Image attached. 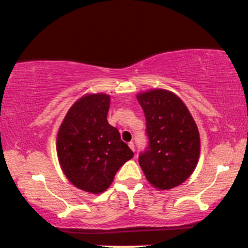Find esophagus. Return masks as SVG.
I'll return each mask as SVG.
<instances>
[{
	"mask_svg": "<svg viewBox=\"0 0 248 248\" xmlns=\"http://www.w3.org/2000/svg\"><path fill=\"white\" fill-rule=\"evenodd\" d=\"M128 146H129V148L133 150V152H135V146H134V142H129V143H128Z\"/></svg>",
	"mask_w": 248,
	"mask_h": 248,
	"instance_id": "obj_1",
	"label": "esophagus"
}]
</instances>
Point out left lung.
Masks as SVG:
<instances>
[{
    "label": "left lung",
    "mask_w": 248,
    "mask_h": 248,
    "mask_svg": "<svg viewBox=\"0 0 248 248\" xmlns=\"http://www.w3.org/2000/svg\"><path fill=\"white\" fill-rule=\"evenodd\" d=\"M136 98L146 115L149 139L139 163L154 187L172 189L186 182L198 163L197 124L186 104L170 91L154 88Z\"/></svg>",
    "instance_id": "left-lung-1"
}]
</instances>
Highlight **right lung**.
<instances>
[{
    "label": "right lung",
    "instance_id": "right-lung-1",
    "mask_svg": "<svg viewBox=\"0 0 248 248\" xmlns=\"http://www.w3.org/2000/svg\"><path fill=\"white\" fill-rule=\"evenodd\" d=\"M110 96L85 94L71 106L57 134V155L62 172L73 186L101 193L116 171L133 157L120 133L107 121Z\"/></svg>",
    "mask_w": 248,
    "mask_h": 248
}]
</instances>
